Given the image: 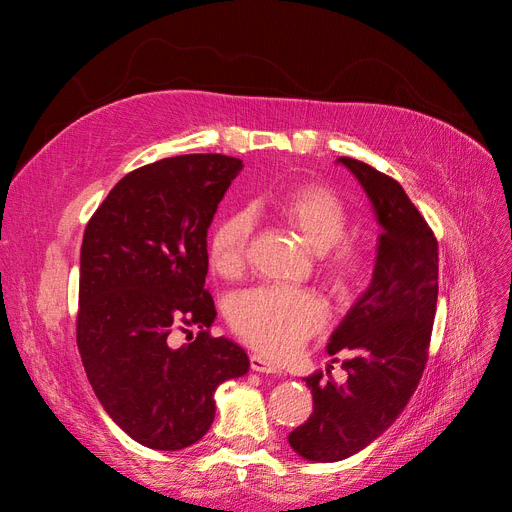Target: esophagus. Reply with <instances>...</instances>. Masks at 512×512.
<instances>
[{
  "mask_svg": "<svg viewBox=\"0 0 512 512\" xmlns=\"http://www.w3.org/2000/svg\"><path fill=\"white\" fill-rule=\"evenodd\" d=\"M250 367L254 371H260V374H282L280 367H277L275 363H271L269 359H265V356H260V354H252L250 356Z\"/></svg>",
  "mask_w": 512,
  "mask_h": 512,
  "instance_id": "esophagus-1",
  "label": "esophagus"
}]
</instances>
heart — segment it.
Returning <instances> with one entry per match:
<instances>
[{
  "label": "heart",
  "mask_w": 512,
  "mask_h": 512,
  "mask_svg": "<svg viewBox=\"0 0 512 512\" xmlns=\"http://www.w3.org/2000/svg\"><path fill=\"white\" fill-rule=\"evenodd\" d=\"M277 213L312 252L322 254L320 273L339 297L359 288L369 271L361 243L346 239L348 209L327 185L305 183L277 200ZM254 220L247 211H232L213 226L209 262L213 271L235 280L245 269ZM228 322L245 344L284 359L327 324V309L312 290L258 286L237 294L228 305Z\"/></svg>",
  "instance_id": "obj_1"
}]
</instances>
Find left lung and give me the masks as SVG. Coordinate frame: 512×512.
<instances>
[{"instance_id": "left-lung-1", "label": "left lung", "mask_w": 512, "mask_h": 512, "mask_svg": "<svg viewBox=\"0 0 512 512\" xmlns=\"http://www.w3.org/2000/svg\"><path fill=\"white\" fill-rule=\"evenodd\" d=\"M359 179L382 226L371 284L331 335L329 354L350 350L346 384L327 371L305 378L314 397L288 442L303 459L342 461L363 451L408 406L429 356L438 303V241L401 185L354 158H337Z\"/></svg>"}]
</instances>
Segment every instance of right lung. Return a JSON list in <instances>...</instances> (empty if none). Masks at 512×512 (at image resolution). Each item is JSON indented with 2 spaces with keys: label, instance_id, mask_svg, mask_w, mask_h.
I'll use <instances>...</instances> for the list:
<instances>
[{
  "label": "right lung",
  "instance_id": "1",
  "mask_svg": "<svg viewBox=\"0 0 512 512\" xmlns=\"http://www.w3.org/2000/svg\"><path fill=\"white\" fill-rule=\"evenodd\" d=\"M243 168L222 153H192L123 177L91 215L81 245L76 344L91 389L138 444L181 451L209 431L215 389L250 359L213 337L205 288L207 230ZM199 335L177 347L174 333Z\"/></svg>",
  "mask_w": 512,
  "mask_h": 512
}]
</instances>
